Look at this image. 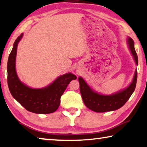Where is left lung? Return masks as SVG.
<instances>
[{
  "mask_svg": "<svg viewBox=\"0 0 147 147\" xmlns=\"http://www.w3.org/2000/svg\"><path fill=\"white\" fill-rule=\"evenodd\" d=\"M128 44L131 54L135 59L136 64H138V57L136 53L134 42L131 38H128ZM80 93L85 105L89 109L95 112H106L119 109L125 104L130 98L135 91L137 84V71H135V76L131 84L124 90L111 95H103L99 94L89 88L84 79L79 78Z\"/></svg>",
  "mask_w": 147,
  "mask_h": 147,
  "instance_id": "8db88e82",
  "label": "left lung"
}]
</instances>
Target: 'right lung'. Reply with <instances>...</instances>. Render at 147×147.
Segmentation results:
<instances>
[{
  "mask_svg": "<svg viewBox=\"0 0 147 147\" xmlns=\"http://www.w3.org/2000/svg\"><path fill=\"white\" fill-rule=\"evenodd\" d=\"M23 36L16 38L8 57L7 63L8 86L12 97L29 111L38 114H48L58 109L61 96L67 85L77 77L71 73L59 76L52 84L42 89H32L19 80L16 72L17 46Z\"/></svg>",
  "mask_w": 147,
  "mask_h": 147,
  "instance_id": "1",
  "label": "right lung"
}]
</instances>
